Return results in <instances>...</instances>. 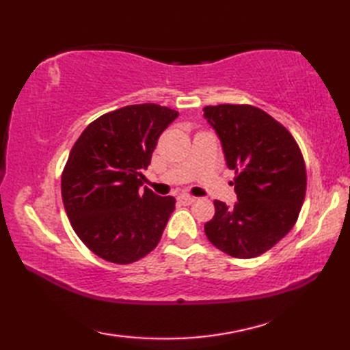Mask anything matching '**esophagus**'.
I'll return each instance as SVG.
<instances>
[{
	"label": "esophagus",
	"instance_id": "1",
	"mask_svg": "<svg viewBox=\"0 0 350 350\" xmlns=\"http://www.w3.org/2000/svg\"><path fill=\"white\" fill-rule=\"evenodd\" d=\"M177 200H179V203L183 204V206H189V204L196 202V198L188 196V194H182V196H179V198H177Z\"/></svg>",
	"mask_w": 350,
	"mask_h": 350
}]
</instances>
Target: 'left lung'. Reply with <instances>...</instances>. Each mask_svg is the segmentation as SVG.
Returning <instances> with one entry per match:
<instances>
[{"mask_svg":"<svg viewBox=\"0 0 350 350\" xmlns=\"http://www.w3.org/2000/svg\"><path fill=\"white\" fill-rule=\"evenodd\" d=\"M203 117L234 171L237 202L215 200L207 239L226 254L252 258L271 250L295 226L306 198V163L290 132L251 105L206 107Z\"/></svg>","mask_w":350,"mask_h":350,"instance_id":"left-lung-1","label":"left lung"}]
</instances>
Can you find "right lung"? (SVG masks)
<instances>
[{
    "mask_svg": "<svg viewBox=\"0 0 350 350\" xmlns=\"http://www.w3.org/2000/svg\"><path fill=\"white\" fill-rule=\"evenodd\" d=\"M179 113L156 103L96 118L72 147L62 176L64 209L96 256L128 265L148 254L174 211V197L143 187L161 133Z\"/></svg>",
    "mask_w": 350,
    "mask_h": 350,
    "instance_id": "1",
    "label": "right lung"
}]
</instances>
